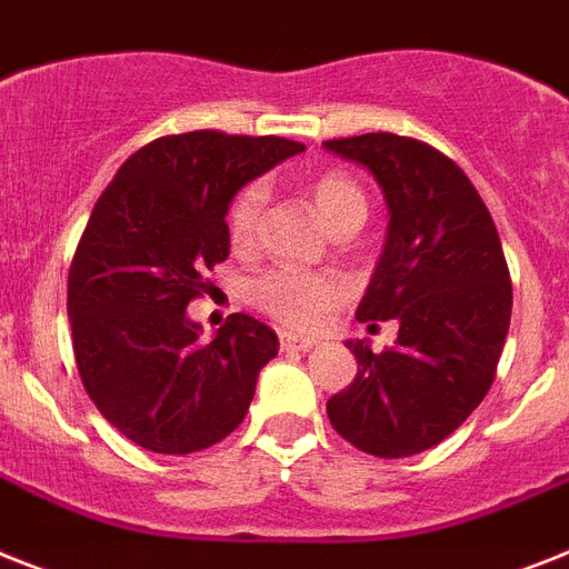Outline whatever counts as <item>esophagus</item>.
Instances as JSON below:
<instances>
[{
	"instance_id": "obj_1",
	"label": "esophagus",
	"mask_w": 569,
	"mask_h": 569,
	"mask_svg": "<svg viewBox=\"0 0 569 569\" xmlns=\"http://www.w3.org/2000/svg\"><path fill=\"white\" fill-rule=\"evenodd\" d=\"M279 346L284 351H311L317 346V340L313 337L290 335V331H279Z\"/></svg>"
}]
</instances>
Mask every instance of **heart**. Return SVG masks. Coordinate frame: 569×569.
Returning a JSON list of instances; mask_svg holds the SVG:
<instances>
[{"instance_id": "1", "label": "heart", "mask_w": 569, "mask_h": 569, "mask_svg": "<svg viewBox=\"0 0 569 569\" xmlns=\"http://www.w3.org/2000/svg\"><path fill=\"white\" fill-rule=\"evenodd\" d=\"M311 203L331 232L346 227H360L366 220V194L358 182L340 171H328L313 177ZM267 191L261 182H252L241 194L234 197L229 209V241L238 250H250L261 229V214H264ZM349 284L340 276L328 273H305V270H290L279 267L270 273L258 276L250 284V299L258 311L273 317L276 322L290 328H311L326 317L331 308L346 302Z\"/></svg>"}]
</instances>
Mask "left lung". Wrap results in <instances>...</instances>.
Returning <instances> with one entry per match:
<instances>
[{"label":"left lung","instance_id":"left-lung-1","mask_svg":"<svg viewBox=\"0 0 569 569\" xmlns=\"http://www.w3.org/2000/svg\"><path fill=\"white\" fill-rule=\"evenodd\" d=\"M326 150L363 166L389 209L387 243L358 305L398 340L378 351L346 346L358 360L349 387L328 398L342 439L372 457H412L448 439L471 416L497 372L511 319L503 243L462 168L419 139L366 133Z\"/></svg>","mask_w":569,"mask_h":569}]
</instances>
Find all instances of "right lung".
<instances>
[{"mask_svg":"<svg viewBox=\"0 0 569 569\" xmlns=\"http://www.w3.org/2000/svg\"><path fill=\"white\" fill-rule=\"evenodd\" d=\"M302 150L279 136H162L98 197L69 270L74 360L101 416L139 448H211L250 410L276 331L232 313L200 340L186 308L227 261L232 197Z\"/></svg>","mask_w":569,"mask_h":569,"instance_id":"add662e5","label":"right lung"}]
</instances>
